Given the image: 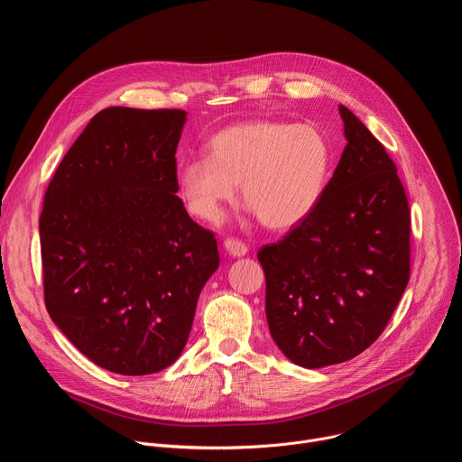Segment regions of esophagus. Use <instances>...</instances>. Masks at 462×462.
<instances>
[{
  "instance_id": "esophagus-1",
  "label": "esophagus",
  "mask_w": 462,
  "mask_h": 462,
  "mask_svg": "<svg viewBox=\"0 0 462 462\" xmlns=\"http://www.w3.org/2000/svg\"><path fill=\"white\" fill-rule=\"evenodd\" d=\"M223 245H225L226 252H228L230 255H234V257H241V255H245V254L248 252V246H246L243 241L236 239V237H226Z\"/></svg>"
}]
</instances>
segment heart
<instances>
[{"label":"heart","instance_id":"b5f03b06","mask_svg":"<svg viewBox=\"0 0 462 462\" xmlns=\"http://www.w3.org/2000/svg\"><path fill=\"white\" fill-rule=\"evenodd\" d=\"M331 171V144L312 124L254 120L226 127L208 143V157L179 168V193L191 216L217 223L236 199L271 230L303 223L321 201Z\"/></svg>","mask_w":462,"mask_h":462}]
</instances>
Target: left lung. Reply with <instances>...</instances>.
Masks as SVG:
<instances>
[{"instance_id":"obj_1","label":"left lung","mask_w":462,"mask_h":462,"mask_svg":"<svg viewBox=\"0 0 462 462\" xmlns=\"http://www.w3.org/2000/svg\"><path fill=\"white\" fill-rule=\"evenodd\" d=\"M340 115L347 146L316 210L257 252L271 335L309 369L376 342L410 282L411 216L397 166L346 106Z\"/></svg>"}]
</instances>
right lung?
Instances as JSON below:
<instances>
[{"label":"right lung","mask_w":462,"mask_h":462,"mask_svg":"<svg viewBox=\"0 0 462 462\" xmlns=\"http://www.w3.org/2000/svg\"><path fill=\"white\" fill-rule=\"evenodd\" d=\"M184 122L182 109H102L45 191L47 312L82 355L118 374H152L179 358L219 267L216 234L175 195Z\"/></svg>","instance_id":"obj_1"}]
</instances>
